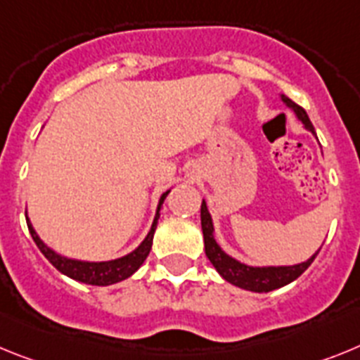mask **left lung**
<instances>
[{
    "instance_id": "8db88e82",
    "label": "left lung",
    "mask_w": 360,
    "mask_h": 360,
    "mask_svg": "<svg viewBox=\"0 0 360 360\" xmlns=\"http://www.w3.org/2000/svg\"><path fill=\"white\" fill-rule=\"evenodd\" d=\"M281 99H283L284 105L295 112L297 120L304 124L306 130H310L315 136V128L314 124H311L310 117H308L304 108L297 105V103H293L292 99L286 98V96H281ZM201 228L202 237H205L206 257L210 259V262L214 264L215 270L219 271V275H221L224 281H228V283H232L233 286H239V288L243 290H250V292L266 293L271 292V290L281 288V286H286V284H290L292 281H295L299 275L304 274V270H308V266H310L319 254L317 250L308 261L299 262V264H292V266H248L245 262H239L237 259L230 257V255L217 245V240H215L214 237L212 215L210 212H208V206H206L205 199H202L201 205Z\"/></svg>"
}]
</instances>
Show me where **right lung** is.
Segmentation results:
<instances>
[{
	"mask_svg": "<svg viewBox=\"0 0 360 360\" xmlns=\"http://www.w3.org/2000/svg\"><path fill=\"white\" fill-rule=\"evenodd\" d=\"M168 192L162 193L161 199H159L158 205V212H155L154 223H152V228H150L148 236L145 237L141 245L137 246L134 252H130L128 255L120 259H114V261H101V262H90V261H77V259H68L65 255L56 254L54 250L46 246L39 236L34 230L32 223H30L29 219H27V224H29L30 236H32L34 243L37 245V248L41 250V254L52 262V266L58 268L59 271L67 277L74 281H79V283L85 284H92V286H108V284H115L120 283V281L128 279L134 271L139 270L145 259L148 257L150 248H152V240H154V232L155 228H158V219H159V210H161V205L167 199Z\"/></svg>",
	"mask_w": 360,
	"mask_h": 360,
	"instance_id": "right-lung-1",
	"label": "right lung"
}]
</instances>
